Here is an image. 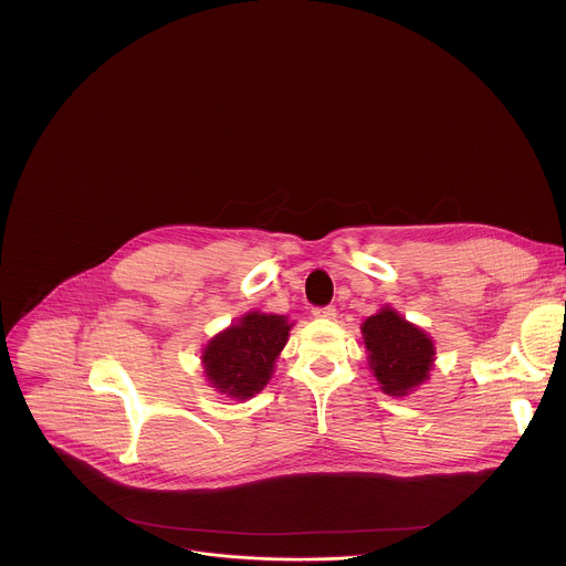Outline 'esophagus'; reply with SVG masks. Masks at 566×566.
Listing matches in <instances>:
<instances>
[{"instance_id":"esophagus-1","label":"esophagus","mask_w":566,"mask_h":566,"mask_svg":"<svg viewBox=\"0 0 566 566\" xmlns=\"http://www.w3.org/2000/svg\"><path fill=\"white\" fill-rule=\"evenodd\" d=\"M313 315L315 317H325V319H334L336 317V308L334 306H315Z\"/></svg>"}]
</instances>
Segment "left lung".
I'll list each match as a JSON object with an SVG mask.
<instances>
[{"label": "left lung", "instance_id": "1", "mask_svg": "<svg viewBox=\"0 0 566 566\" xmlns=\"http://www.w3.org/2000/svg\"><path fill=\"white\" fill-rule=\"evenodd\" d=\"M363 340L369 352V367L389 396H408L430 378L434 367V343L394 308L382 306L363 322Z\"/></svg>", "mask_w": 566, "mask_h": 566}]
</instances>
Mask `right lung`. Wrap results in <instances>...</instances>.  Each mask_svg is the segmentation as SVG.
Returning a JSON list of instances; mask_svg holds the SVG:
<instances>
[{
  "instance_id": "right-lung-1",
  "label": "right lung",
  "mask_w": 566,
  "mask_h": 566,
  "mask_svg": "<svg viewBox=\"0 0 566 566\" xmlns=\"http://www.w3.org/2000/svg\"><path fill=\"white\" fill-rule=\"evenodd\" d=\"M286 315L251 311L237 325L217 334L203 349L201 363L210 385L237 400L260 394L273 376V365L291 332Z\"/></svg>"
}]
</instances>
